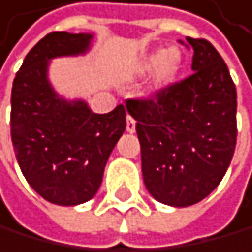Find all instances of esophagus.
<instances>
[{"mask_svg": "<svg viewBox=\"0 0 252 252\" xmlns=\"http://www.w3.org/2000/svg\"><path fill=\"white\" fill-rule=\"evenodd\" d=\"M127 131H130V133L135 131V119L131 116H127Z\"/></svg>", "mask_w": 252, "mask_h": 252, "instance_id": "1", "label": "esophagus"}]
</instances>
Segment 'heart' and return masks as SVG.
Masks as SVG:
<instances>
[{
	"label": "heart",
	"instance_id": "heart-1",
	"mask_svg": "<svg viewBox=\"0 0 252 252\" xmlns=\"http://www.w3.org/2000/svg\"><path fill=\"white\" fill-rule=\"evenodd\" d=\"M159 67V85H167L175 78L178 69H180V54L175 49L172 51H165V49H158V51L151 53L145 59V63L141 65V70L151 72Z\"/></svg>",
	"mask_w": 252,
	"mask_h": 252
}]
</instances>
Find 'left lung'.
<instances>
[{
    "label": "left lung",
    "mask_w": 252,
    "mask_h": 252,
    "mask_svg": "<svg viewBox=\"0 0 252 252\" xmlns=\"http://www.w3.org/2000/svg\"><path fill=\"white\" fill-rule=\"evenodd\" d=\"M194 70L148 98L127 99L136 121L143 180L159 203L185 207L216 189L236 146V88L219 51L187 36Z\"/></svg>",
    "instance_id": "obj_1"
}]
</instances>
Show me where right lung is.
<instances>
[{
	"label": "right lung",
	"mask_w": 252,
	"mask_h": 252,
	"mask_svg": "<svg viewBox=\"0 0 252 252\" xmlns=\"http://www.w3.org/2000/svg\"><path fill=\"white\" fill-rule=\"evenodd\" d=\"M90 41V33H48L25 56L12 83L11 138L19 167L41 198L59 206L96 194L127 125L124 104L94 114L85 101L58 98L48 82L49 59L85 53Z\"/></svg>",
	"instance_id": "add662e5"
}]
</instances>
